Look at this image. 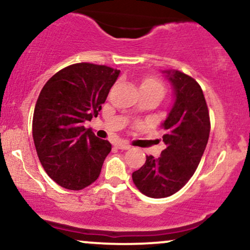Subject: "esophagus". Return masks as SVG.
<instances>
[{
  "mask_svg": "<svg viewBox=\"0 0 250 250\" xmlns=\"http://www.w3.org/2000/svg\"><path fill=\"white\" fill-rule=\"evenodd\" d=\"M115 147L119 149H125H125L130 148V145H128V143H125V142H117L115 145Z\"/></svg>",
  "mask_w": 250,
  "mask_h": 250,
  "instance_id": "obj_1",
  "label": "esophagus"
}]
</instances>
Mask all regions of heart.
Wrapping results in <instances>:
<instances>
[{
  "instance_id": "1",
  "label": "heart",
  "mask_w": 250,
  "mask_h": 250,
  "mask_svg": "<svg viewBox=\"0 0 250 250\" xmlns=\"http://www.w3.org/2000/svg\"><path fill=\"white\" fill-rule=\"evenodd\" d=\"M140 89L141 90L155 91V93H159L161 96L165 94V85L155 77H147V79L143 80L141 85H140Z\"/></svg>"
}]
</instances>
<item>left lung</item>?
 Here are the masks:
<instances>
[{
  "label": "left lung",
  "mask_w": 250,
  "mask_h": 250,
  "mask_svg": "<svg viewBox=\"0 0 250 250\" xmlns=\"http://www.w3.org/2000/svg\"><path fill=\"white\" fill-rule=\"evenodd\" d=\"M173 88V105L161 127L166 143L160 157L147 156L146 163L133 173L139 190L154 199L179 191L193 176L201 161L210 133L205 95L193 77L179 70H162Z\"/></svg>",
  "instance_id": "obj_1"
}]
</instances>
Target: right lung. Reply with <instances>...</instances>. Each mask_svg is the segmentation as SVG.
<instances>
[{"mask_svg": "<svg viewBox=\"0 0 250 250\" xmlns=\"http://www.w3.org/2000/svg\"><path fill=\"white\" fill-rule=\"evenodd\" d=\"M119 75L107 65L76 63L42 88L34 110V143L44 170L61 187L81 190L101 173L111 145L84 123L99 115Z\"/></svg>", "mask_w": 250, "mask_h": 250, "instance_id": "add662e5", "label": "right lung"}]
</instances>
